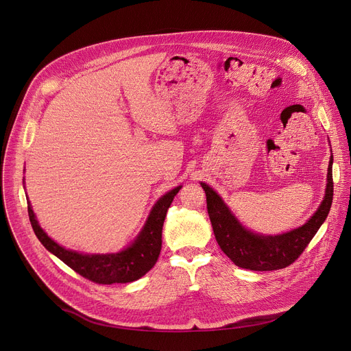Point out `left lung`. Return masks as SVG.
<instances>
[{
	"mask_svg": "<svg viewBox=\"0 0 351 351\" xmlns=\"http://www.w3.org/2000/svg\"><path fill=\"white\" fill-rule=\"evenodd\" d=\"M332 165L333 156L329 160L325 195L318 210L304 225L280 234H261L247 229L213 187L199 183L207 195L215 239L234 265L250 271H274L286 268L300 257L329 214L333 198Z\"/></svg>",
	"mask_w": 351,
	"mask_h": 351,
	"instance_id": "left-lung-1",
	"label": "left lung"
}]
</instances>
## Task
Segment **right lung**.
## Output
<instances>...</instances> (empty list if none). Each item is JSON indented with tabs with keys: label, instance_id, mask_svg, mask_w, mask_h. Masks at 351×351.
Segmentation results:
<instances>
[{
	"label": "right lung",
	"instance_id": "1",
	"mask_svg": "<svg viewBox=\"0 0 351 351\" xmlns=\"http://www.w3.org/2000/svg\"><path fill=\"white\" fill-rule=\"evenodd\" d=\"M180 189L182 186H178L158 198L137 237L118 253L84 254L62 247L41 229L30 203H27L29 219L37 239L48 252L83 278L101 285L128 283L140 279L156 265L162 245L167 211Z\"/></svg>",
	"mask_w": 351,
	"mask_h": 351
}]
</instances>
